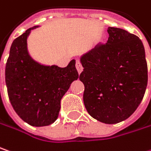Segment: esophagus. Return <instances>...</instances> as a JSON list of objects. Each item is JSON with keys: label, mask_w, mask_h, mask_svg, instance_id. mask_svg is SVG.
<instances>
[{"label": "esophagus", "mask_w": 151, "mask_h": 151, "mask_svg": "<svg viewBox=\"0 0 151 151\" xmlns=\"http://www.w3.org/2000/svg\"><path fill=\"white\" fill-rule=\"evenodd\" d=\"M76 70H77V71L81 73V72L83 70V67H82V64L80 62L79 60H77L76 61Z\"/></svg>", "instance_id": "esophagus-1"}]
</instances>
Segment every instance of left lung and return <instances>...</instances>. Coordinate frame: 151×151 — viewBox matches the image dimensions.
<instances>
[{
    "label": "left lung",
    "instance_id": "8db88e82",
    "mask_svg": "<svg viewBox=\"0 0 151 151\" xmlns=\"http://www.w3.org/2000/svg\"><path fill=\"white\" fill-rule=\"evenodd\" d=\"M106 43L81 58L83 101L92 117L106 124L127 119L142 101L148 82L147 62L139 38L109 27Z\"/></svg>",
    "mask_w": 151,
    "mask_h": 151
}]
</instances>
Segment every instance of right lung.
<instances>
[{
    "label": "right lung",
    "mask_w": 151,
    "mask_h": 151,
    "mask_svg": "<svg viewBox=\"0 0 151 151\" xmlns=\"http://www.w3.org/2000/svg\"><path fill=\"white\" fill-rule=\"evenodd\" d=\"M36 27L28 29L13 41L5 78L9 100L19 116L31 126L44 127L56 121L61 99L79 75L75 59L65 68L42 65L32 59L27 37Z\"/></svg>",
    "instance_id": "add662e5"
}]
</instances>
